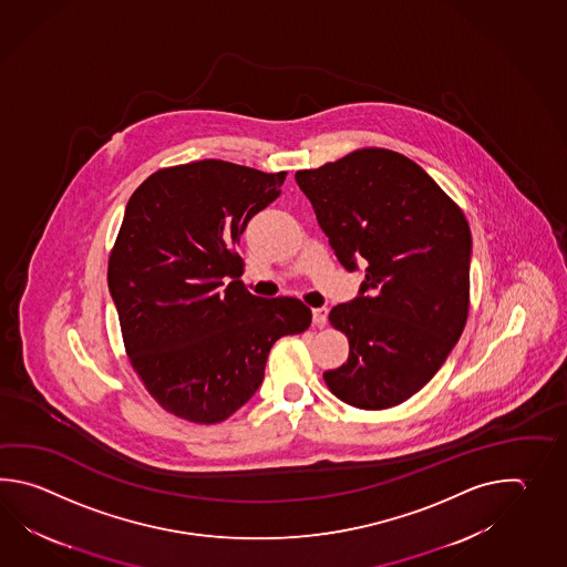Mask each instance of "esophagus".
<instances>
[{
    "label": "esophagus",
    "mask_w": 567,
    "mask_h": 567,
    "mask_svg": "<svg viewBox=\"0 0 567 567\" xmlns=\"http://www.w3.org/2000/svg\"><path fill=\"white\" fill-rule=\"evenodd\" d=\"M312 320L313 324L322 328L326 324V320H328V308H313Z\"/></svg>",
    "instance_id": "esophagus-1"
}]
</instances>
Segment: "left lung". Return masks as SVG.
<instances>
[{
    "mask_svg": "<svg viewBox=\"0 0 567 567\" xmlns=\"http://www.w3.org/2000/svg\"><path fill=\"white\" fill-rule=\"evenodd\" d=\"M320 229L349 271L367 264L361 291L330 310L349 361L328 389L359 410L415 395L456 347L471 308L468 220L410 157L362 147L296 172Z\"/></svg>",
    "mask_w": 567,
    "mask_h": 567,
    "instance_id": "1",
    "label": "left lung"
}]
</instances>
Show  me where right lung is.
Wrapping results in <instances>:
<instances>
[{"mask_svg":"<svg viewBox=\"0 0 567 567\" xmlns=\"http://www.w3.org/2000/svg\"><path fill=\"white\" fill-rule=\"evenodd\" d=\"M284 181L200 159L157 169L125 206L109 291L133 371L181 420L225 422L261 385L276 340L312 322L300 300L257 298L239 279V237Z\"/></svg>","mask_w":567,"mask_h":567,"instance_id":"1","label":"right lung"}]
</instances>
